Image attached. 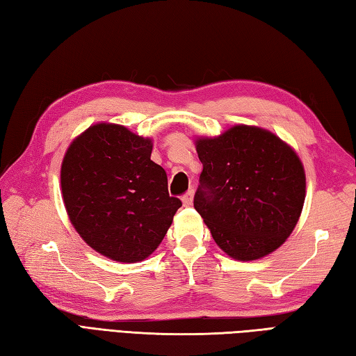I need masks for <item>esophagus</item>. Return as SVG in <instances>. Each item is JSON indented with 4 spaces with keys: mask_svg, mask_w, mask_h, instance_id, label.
<instances>
[{
    "mask_svg": "<svg viewBox=\"0 0 356 356\" xmlns=\"http://www.w3.org/2000/svg\"><path fill=\"white\" fill-rule=\"evenodd\" d=\"M193 199H194V193H193V191H188V193L184 195V197H182L184 205H185V207L193 205Z\"/></svg>",
    "mask_w": 356,
    "mask_h": 356,
    "instance_id": "34e87169",
    "label": "esophagus"
}]
</instances>
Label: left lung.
<instances>
[{
	"label": "left lung",
	"instance_id": "obj_1",
	"mask_svg": "<svg viewBox=\"0 0 356 356\" xmlns=\"http://www.w3.org/2000/svg\"><path fill=\"white\" fill-rule=\"evenodd\" d=\"M203 171L194 208L216 243L241 261L275 251L303 209L306 176L295 151L263 128L236 125L195 140Z\"/></svg>",
	"mask_w": 356,
	"mask_h": 356
}]
</instances>
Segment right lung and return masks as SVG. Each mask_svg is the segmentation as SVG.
Here are the masks:
<instances>
[{"label":"right lung","mask_w":356,"mask_h":356,"mask_svg":"<svg viewBox=\"0 0 356 356\" xmlns=\"http://www.w3.org/2000/svg\"><path fill=\"white\" fill-rule=\"evenodd\" d=\"M149 139L116 124H96L72 142L61 188L74 229L95 251L122 263L154 252L182 202L151 161Z\"/></svg>","instance_id":"right-lung-1"}]
</instances>
